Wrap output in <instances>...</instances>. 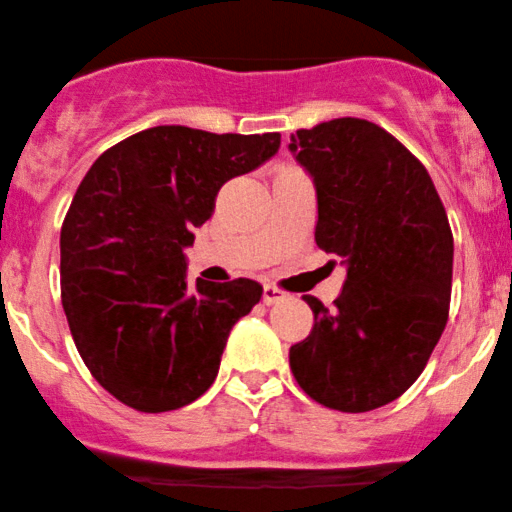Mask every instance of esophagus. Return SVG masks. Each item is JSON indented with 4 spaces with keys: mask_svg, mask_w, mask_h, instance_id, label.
<instances>
[{
    "mask_svg": "<svg viewBox=\"0 0 512 512\" xmlns=\"http://www.w3.org/2000/svg\"><path fill=\"white\" fill-rule=\"evenodd\" d=\"M284 296H287V294H284L282 289L272 287V284H265V287H263V303H265V305H275V303H280Z\"/></svg>",
    "mask_w": 512,
    "mask_h": 512,
    "instance_id": "34e87169",
    "label": "esophagus"
}]
</instances>
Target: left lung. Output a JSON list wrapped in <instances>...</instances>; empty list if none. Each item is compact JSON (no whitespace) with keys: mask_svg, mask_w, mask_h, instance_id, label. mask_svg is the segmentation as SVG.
<instances>
[{"mask_svg":"<svg viewBox=\"0 0 512 512\" xmlns=\"http://www.w3.org/2000/svg\"><path fill=\"white\" fill-rule=\"evenodd\" d=\"M289 150L313 178L317 247L348 272L336 308L303 296L315 324L291 345V371L329 409L383 407L421 376L447 324V211L426 167L367 119L301 129Z\"/></svg>","mask_w":512,"mask_h":512,"instance_id":"obj_1","label":"left lung"}]
</instances>
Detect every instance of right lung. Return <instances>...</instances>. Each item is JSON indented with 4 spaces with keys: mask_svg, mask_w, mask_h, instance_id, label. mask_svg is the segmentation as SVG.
<instances>
[{
    "mask_svg": "<svg viewBox=\"0 0 512 512\" xmlns=\"http://www.w3.org/2000/svg\"><path fill=\"white\" fill-rule=\"evenodd\" d=\"M280 134L152 126L96 159L61 230V296L86 367L119 402L171 411L209 390L230 329L261 301L254 280L188 282L185 249L230 178Z\"/></svg>",
    "mask_w": 512,
    "mask_h": 512,
    "instance_id": "add662e5",
    "label": "right lung"
}]
</instances>
